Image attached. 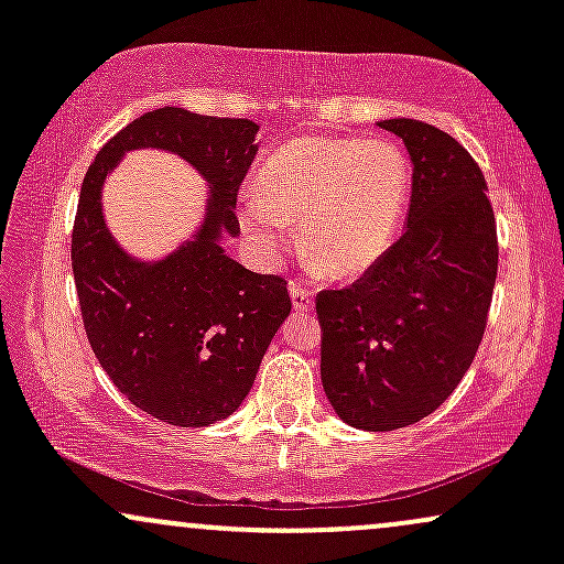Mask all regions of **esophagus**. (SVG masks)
I'll list each match as a JSON object with an SVG mask.
<instances>
[{"label": "esophagus", "instance_id": "34e87169", "mask_svg": "<svg viewBox=\"0 0 564 564\" xmlns=\"http://www.w3.org/2000/svg\"><path fill=\"white\" fill-rule=\"evenodd\" d=\"M289 291H291V302H294V310H300V313H307V310H313V300H315V291L310 286H304V283H296L291 281L289 283Z\"/></svg>", "mask_w": 564, "mask_h": 564}]
</instances>
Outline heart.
Segmentation results:
<instances>
[{
    "mask_svg": "<svg viewBox=\"0 0 564 564\" xmlns=\"http://www.w3.org/2000/svg\"><path fill=\"white\" fill-rule=\"evenodd\" d=\"M411 196V164L387 138L283 142L241 204V225L262 249H281L300 225L304 262L326 278H352L387 254Z\"/></svg>",
    "mask_w": 564,
    "mask_h": 564,
    "instance_id": "1",
    "label": "heart"
}]
</instances>
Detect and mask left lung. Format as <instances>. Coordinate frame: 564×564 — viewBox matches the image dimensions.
I'll return each instance as SVG.
<instances>
[{
    "label": "left lung",
    "mask_w": 564,
    "mask_h": 564,
    "mask_svg": "<svg viewBox=\"0 0 564 564\" xmlns=\"http://www.w3.org/2000/svg\"><path fill=\"white\" fill-rule=\"evenodd\" d=\"M413 164L403 236L347 289L321 291V379L341 422H422L464 379L494 300L496 217L480 166L443 129L387 119Z\"/></svg>",
    "instance_id": "obj_1"
}]
</instances>
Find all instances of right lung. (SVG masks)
Listing matches in <instances>:
<instances>
[{
	"label": "right lung",
	"instance_id": "add662e5",
	"mask_svg": "<svg viewBox=\"0 0 564 564\" xmlns=\"http://www.w3.org/2000/svg\"><path fill=\"white\" fill-rule=\"evenodd\" d=\"M257 129L249 119L156 108L108 140L82 183L70 264L84 332L119 392L166 424L206 426L238 411L291 313L281 275L251 273L219 243L238 236L232 209ZM138 147L177 152L213 187L197 236L159 263L129 258L101 219V183Z\"/></svg>",
	"mask_w": 564,
	"mask_h": 564
}]
</instances>
